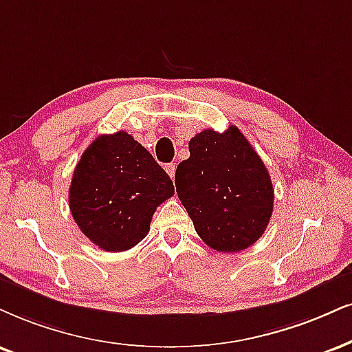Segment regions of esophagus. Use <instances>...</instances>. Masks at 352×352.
I'll return each instance as SVG.
<instances>
[{"instance_id": "obj_1", "label": "esophagus", "mask_w": 352, "mask_h": 352, "mask_svg": "<svg viewBox=\"0 0 352 352\" xmlns=\"http://www.w3.org/2000/svg\"><path fill=\"white\" fill-rule=\"evenodd\" d=\"M164 169H166V173L169 175V177H171V179H175V175H176V164H175V163H168L166 166H164Z\"/></svg>"}]
</instances>
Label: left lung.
I'll use <instances>...</instances> for the list:
<instances>
[{
  "label": "left lung",
  "mask_w": 352,
  "mask_h": 352,
  "mask_svg": "<svg viewBox=\"0 0 352 352\" xmlns=\"http://www.w3.org/2000/svg\"><path fill=\"white\" fill-rule=\"evenodd\" d=\"M177 164L176 192L197 235L220 253H238L261 238L274 207L263 160L235 125L207 129L189 140Z\"/></svg>",
  "instance_id": "left-lung-1"
}]
</instances>
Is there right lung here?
Here are the masks:
<instances>
[{
    "instance_id": "add662e5",
    "label": "right lung",
    "mask_w": 352,
    "mask_h": 352,
    "mask_svg": "<svg viewBox=\"0 0 352 352\" xmlns=\"http://www.w3.org/2000/svg\"><path fill=\"white\" fill-rule=\"evenodd\" d=\"M175 194L166 171L127 132L101 135L73 171L68 206L78 227L104 251L133 248L156 207Z\"/></svg>"
}]
</instances>
